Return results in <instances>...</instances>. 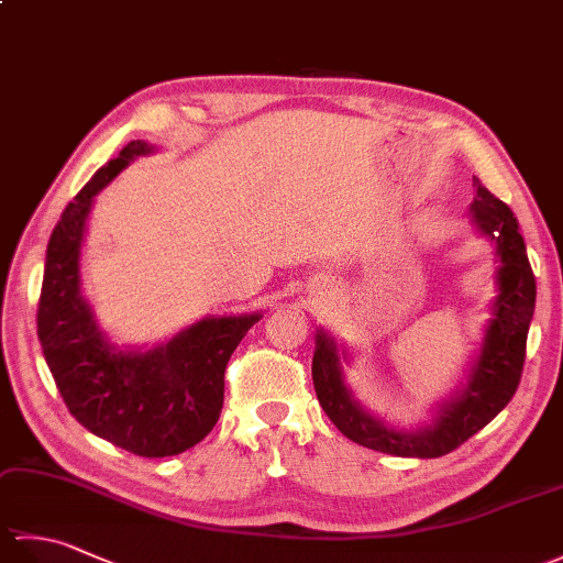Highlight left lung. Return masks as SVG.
Wrapping results in <instances>:
<instances>
[{
	"instance_id": "obj_1",
	"label": "left lung",
	"mask_w": 563,
	"mask_h": 563,
	"mask_svg": "<svg viewBox=\"0 0 563 563\" xmlns=\"http://www.w3.org/2000/svg\"><path fill=\"white\" fill-rule=\"evenodd\" d=\"M476 196L470 220L496 246V297L492 302L482 349L472 361L466 382L450 399L435 406L433 421L421 428H394L363 409L345 385L343 361L349 353L324 329H317L312 379L321 409L345 438L369 450L397 457H442L492 423L516 394L525 363V345L534 314L537 285L516 214L504 200L474 178Z\"/></svg>"
}]
</instances>
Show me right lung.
Instances as JSON below:
<instances>
[{"instance_id": "right-lung-1", "label": "right lung", "mask_w": 563, "mask_h": 563, "mask_svg": "<svg viewBox=\"0 0 563 563\" xmlns=\"http://www.w3.org/2000/svg\"><path fill=\"white\" fill-rule=\"evenodd\" d=\"M154 150L133 140L65 208L47 242L38 339L69 413L84 428L140 457H172L218 423L224 367L261 312L206 317L150 351L118 349L101 331L81 290L89 212L130 162Z\"/></svg>"}]
</instances>
